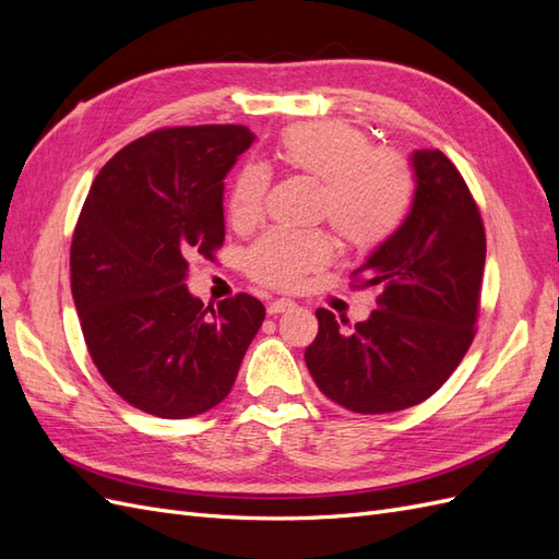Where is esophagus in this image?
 Returning <instances> with one entry per match:
<instances>
[{
    "label": "esophagus",
    "mask_w": 559,
    "mask_h": 559,
    "mask_svg": "<svg viewBox=\"0 0 559 559\" xmlns=\"http://www.w3.org/2000/svg\"><path fill=\"white\" fill-rule=\"evenodd\" d=\"M292 308H294V302L289 298H277L273 302H267V314H282Z\"/></svg>",
    "instance_id": "obj_1"
}]
</instances>
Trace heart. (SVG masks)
<instances>
[{
	"label": "heart",
	"instance_id": "b5f03b06",
	"mask_svg": "<svg viewBox=\"0 0 559 559\" xmlns=\"http://www.w3.org/2000/svg\"><path fill=\"white\" fill-rule=\"evenodd\" d=\"M275 156L284 170L321 181L319 212L347 249L373 251L392 240L415 202V173L394 148H373L361 128L314 121L286 128ZM270 177L249 163L235 177L228 214L238 228L261 218ZM331 261V245L317 230H270L247 257V273L275 289H294Z\"/></svg>",
	"mask_w": 559,
	"mask_h": 559
}]
</instances>
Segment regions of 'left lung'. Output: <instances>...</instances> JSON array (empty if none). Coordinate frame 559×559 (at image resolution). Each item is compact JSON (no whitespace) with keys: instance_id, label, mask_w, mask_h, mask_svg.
Returning <instances> with one entry per match:
<instances>
[{"instance_id":"1","label":"left lung","mask_w":559,"mask_h":559,"mask_svg":"<svg viewBox=\"0 0 559 559\" xmlns=\"http://www.w3.org/2000/svg\"><path fill=\"white\" fill-rule=\"evenodd\" d=\"M411 163L417 189L408 218L352 273L361 289H380L378 310L349 326L319 308V333L306 349L321 394L352 413L427 401L476 335L485 267L478 205L443 151L419 148Z\"/></svg>"}]
</instances>
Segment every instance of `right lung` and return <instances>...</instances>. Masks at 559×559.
Instances as JSON below:
<instances>
[{
  "label": "right lung",
  "instance_id": "right-lung-1",
  "mask_svg": "<svg viewBox=\"0 0 559 559\" xmlns=\"http://www.w3.org/2000/svg\"><path fill=\"white\" fill-rule=\"evenodd\" d=\"M245 126L160 128L99 170L70 251L72 296L99 376L165 419L222 403L265 308L238 294L216 308L186 289L193 257L224 245V179L251 146Z\"/></svg>",
  "mask_w": 559,
  "mask_h": 559
}]
</instances>
